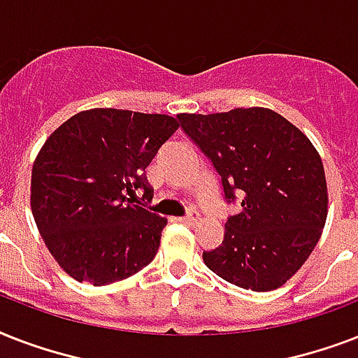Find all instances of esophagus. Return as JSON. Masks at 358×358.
<instances>
[{
  "label": "esophagus",
  "mask_w": 358,
  "mask_h": 358,
  "mask_svg": "<svg viewBox=\"0 0 358 358\" xmlns=\"http://www.w3.org/2000/svg\"><path fill=\"white\" fill-rule=\"evenodd\" d=\"M176 221H178V223H184V224H195L196 221H199V215H196V213H189V215L178 217Z\"/></svg>",
  "instance_id": "1"
}]
</instances>
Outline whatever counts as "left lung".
<instances>
[{
    "mask_svg": "<svg viewBox=\"0 0 358 358\" xmlns=\"http://www.w3.org/2000/svg\"><path fill=\"white\" fill-rule=\"evenodd\" d=\"M178 119L221 174L224 196H241L221 245L202 252L204 264L239 288H280L308 260L327 221V180L316 146L267 108Z\"/></svg>",
    "mask_w": 358,
    "mask_h": 358,
    "instance_id": "1",
    "label": "left lung"
}]
</instances>
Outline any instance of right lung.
Instances as JSON below:
<instances>
[{"label":"right lung","instance_id":"add662e5","mask_svg":"<svg viewBox=\"0 0 358 358\" xmlns=\"http://www.w3.org/2000/svg\"><path fill=\"white\" fill-rule=\"evenodd\" d=\"M180 128L171 115L80 111L42 145L31 171V212L48 250L78 282L108 286L154 260L167 219L131 204L152 199L145 176Z\"/></svg>","mask_w":358,"mask_h":358}]
</instances>
